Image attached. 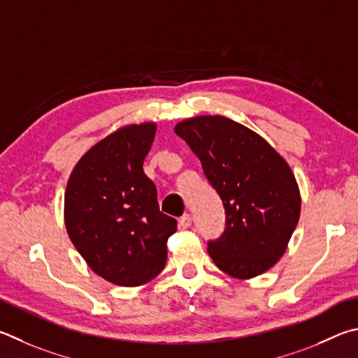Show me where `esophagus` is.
Wrapping results in <instances>:
<instances>
[{"instance_id": "1", "label": "esophagus", "mask_w": 358, "mask_h": 358, "mask_svg": "<svg viewBox=\"0 0 358 358\" xmlns=\"http://www.w3.org/2000/svg\"><path fill=\"white\" fill-rule=\"evenodd\" d=\"M192 224V215L190 214H184L179 218V228L180 229H187Z\"/></svg>"}]
</instances>
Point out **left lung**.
<instances>
[{"instance_id": "1", "label": "left lung", "mask_w": 358, "mask_h": 358, "mask_svg": "<svg viewBox=\"0 0 358 358\" xmlns=\"http://www.w3.org/2000/svg\"><path fill=\"white\" fill-rule=\"evenodd\" d=\"M201 160L220 195L227 228L209 256L229 277L250 280L285 255L302 198L289 163L264 138L227 116H195L174 125Z\"/></svg>"}]
</instances>
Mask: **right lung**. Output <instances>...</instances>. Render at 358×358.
Instances as JSON below:
<instances>
[{"label": "right lung", "mask_w": 358, "mask_h": 358, "mask_svg": "<svg viewBox=\"0 0 358 358\" xmlns=\"http://www.w3.org/2000/svg\"><path fill=\"white\" fill-rule=\"evenodd\" d=\"M155 130V122H141L111 131L81 155L66 185L64 223L73 247L94 273L117 286L155 278L178 229L143 171Z\"/></svg>", "instance_id": "1"}]
</instances>
